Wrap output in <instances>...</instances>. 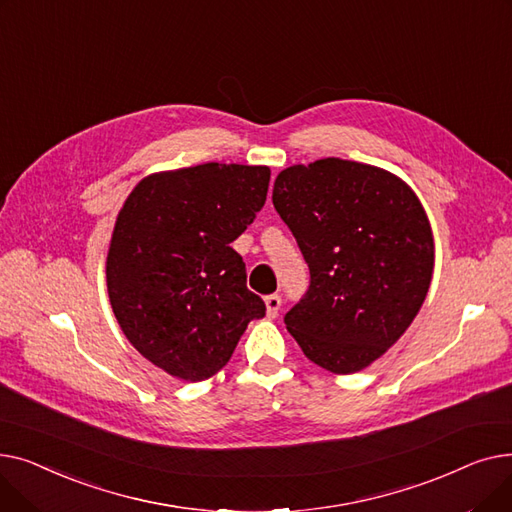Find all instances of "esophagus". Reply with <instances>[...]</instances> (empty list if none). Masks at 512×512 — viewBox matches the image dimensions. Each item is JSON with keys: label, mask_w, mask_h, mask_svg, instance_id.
Returning <instances> with one entry per match:
<instances>
[{"label": "esophagus", "mask_w": 512, "mask_h": 512, "mask_svg": "<svg viewBox=\"0 0 512 512\" xmlns=\"http://www.w3.org/2000/svg\"><path fill=\"white\" fill-rule=\"evenodd\" d=\"M280 307H282V299L280 294H270V297H265V309H267V317H278L280 313Z\"/></svg>", "instance_id": "1"}]
</instances>
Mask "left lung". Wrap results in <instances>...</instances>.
Returning <instances> with one entry per match:
<instances>
[{
    "mask_svg": "<svg viewBox=\"0 0 512 512\" xmlns=\"http://www.w3.org/2000/svg\"><path fill=\"white\" fill-rule=\"evenodd\" d=\"M272 201L311 274L288 332L319 367L365 369L407 332L432 282L423 205L398 176L340 157L282 170Z\"/></svg>",
    "mask_w": 512,
    "mask_h": 512,
    "instance_id": "obj_1",
    "label": "left lung"
}]
</instances>
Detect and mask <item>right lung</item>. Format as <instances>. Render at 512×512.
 Wrapping results in <instances>:
<instances>
[{
	"label": "right lung",
	"mask_w": 512,
	"mask_h": 512,
	"mask_svg": "<svg viewBox=\"0 0 512 512\" xmlns=\"http://www.w3.org/2000/svg\"><path fill=\"white\" fill-rule=\"evenodd\" d=\"M270 174L215 161L151 174L118 213L105 261L114 315L130 344L174 378H211L265 315L230 245L261 211Z\"/></svg>",
	"instance_id": "add662e5"
}]
</instances>
